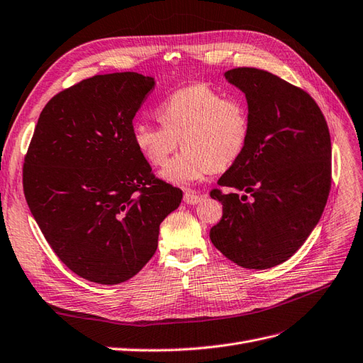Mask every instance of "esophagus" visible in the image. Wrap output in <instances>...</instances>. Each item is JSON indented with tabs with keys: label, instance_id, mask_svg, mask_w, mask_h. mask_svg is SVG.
I'll list each match as a JSON object with an SVG mask.
<instances>
[{
	"label": "esophagus",
	"instance_id": "obj_1",
	"mask_svg": "<svg viewBox=\"0 0 363 363\" xmlns=\"http://www.w3.org/2000/svg\"><path fill=\"white\" fill-rule=\"evenodd\" d=\"M183 201H184L186 204H189V206H195V204H199V203L201 201V196L194 194V192H191V191H188V192H184Z\"/></svg>",
	"mask_w": 363,
	"mask_h": 363
}]
</instances>
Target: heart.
I'll list each match as a JSON object with an SVG mask.
<instances>
[{"label": "heart", "mask_w": 363, "mask_h": 363, "mask_svg": "<svg viewBox=\"0 0 363 363\" xmlns=\"http://www.w3.org/2000/svg\"><path fill=\"white\" fill-rule=\"evenodd\" d=\"M157 118L162 125L133 127V144L151 167L162 168L180 140L183 152L160 174L179 186L232 164L242 155L250 133L247 107L203 83L172 92L160 104Z\"/></svg>", "instance_id": "1"}]
</instances>
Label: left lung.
Here are the masks:
<instances>
[{"label": "left lung", "instance_id": "8db88e82", "mask_svg": "<svg viewBox=\"0 0 363 363\" xmlns=\"http://www.w3.org/2000/svg\"><path fill=\"white\" fill-rule=\"evenodd\" d=\"M225 80L247 98L250 133L242 155L211 196L223 218L212 244L236 265L268 269L296 252L324 212L332 180V142L320 107L303 89L256 68Z\"/></svg>", "mask_w": 363, "mask_h": 363}]
</instances>
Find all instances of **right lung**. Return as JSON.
Segmentation results:
<instances>
[{"mask_svg":"<svg viewBox=\"0 0 363 363\" xmlns=\"http://www.w3.org/2000/svg\"><path fill=\"white\" fill-rule=\"evenodd\" d=\"M152 77L95 75L43 107L24 160V194L57 257L77 276L123 283L157 250L160 223L183 192L155 179L133 144Z\"/></svg>","mask_w":363,"mask_h":363,"instance_id":"add662e5","label":"right lung"}]
</instances>
